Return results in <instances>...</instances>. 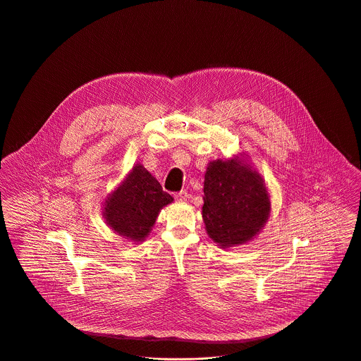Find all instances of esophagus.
<instances>
[{
	"instance_id": "esophagus-1",
	"label": "esophagus",
	"mask_w": 361,
	"mask_h": 361,
	"mask_svg": "<svg viewBox=\"0 0 361 361\" xmlns=\"http://www.w3.org/2000/svg\"><path fill=\"white\" fill-rule=\"evenodd\" d=\"M188 197H189V195H188V192H186V190H180L179 193H176V195H175L176 202H186V200H188Z\"/></svg>"
}]
</instances>
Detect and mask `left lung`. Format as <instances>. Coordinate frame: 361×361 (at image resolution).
I'll return each mask as SVG.
<instances>
[{"label": "left lung", "instance_id": "left-lung-1", "mask_svg": "<svg viewBox=\"0 0 361 361\" xmlns=\"http://www.w3.org/2000/svg\"><path fill=\"white\" fill-rule=\"evenodd\" d=\"M203 220L220 247L246 243L270 214V196L262 176L240 157L216 159L204 175Z\"/></svg>", "mask_w": 361, "mask_h": 361}]
</instances>
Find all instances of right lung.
I'll return each instance as SVG.
<instances>
[{
    "label": "right lung",
    "mask_w": 361,
    "mask_h": 361,
    "mask_svg": "<svg viewBox=\"0 0 361 361\" xmlns=\"http://www.w3.org/2000/svg\"><path fill=\"white\" fill-rule=\"evenodd\" d=\"M173 197L159 182L137 164L104 203L106 224L123 238L142 242L151 233L162 207Z\"/></svg>",
    "instance_id": "1"
}]
</instances>
